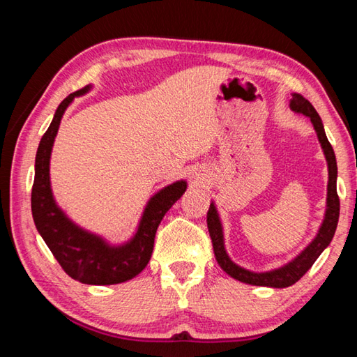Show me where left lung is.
<instances>
[{"label":"left lung","instance_id":"obj_1","mask_svg":"<svg viewBox=\"0 0 357 357\" xmlns=\"http://www.w3.org/2000/svg\"><path fill=\"white\" fill-rule=\"evenodd\" d=\"M290 107L298 112L304 113L305 116L312 119L314 126V130L317 133V138L321 141V146L324 149L325 158L328 162V198H327V211H325V219L321 225V230L317 233L314 241L310 244L304 252H302L294 261L290 264L284 265L278 270L267 271V273H253L245 268L239 267V265L233 264L230 257L227 256L224 248V236H222V227L221 221H219L218 211L213 206V202L210 204V208L207 211V227L211 238V244H213V252L216 256V261L227 275L231 278L241 280L250 285H261V287H273V288H284L290 287L298 282V280L305 275V273L312 268L314 261L319 257V255L328 247L333 236H335L337 221H339V210L340 202L336 190V178H337V165H336V156L330 141L327 139V135L324 132V124L321 116L317 115L316 109L308 100H305L301 93L291 95Z\"/></svg>","mask_w":357,"mask_h":357}]
</instances>
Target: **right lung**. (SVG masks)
Instances as JSON below:
<instances>
[{
  "instance_id": "1",
  "label": "right lung",
  "mask_w": 357,
  "mask_h": 357,
  "mask_svg": "<svg viewBox=\"0 0 357 357\" xmlns=\"http://www.w3.org/2000/svg\"><path fill=\"white\" fill-rule=\"evenodd\" d=\"M87 90L89 86L77 90L58 105L47 132L40 141L32 185V215L36 230L67 275L82 284L112 285L126 282L146 268L153 252L158 225L173 204L183 196L187 184L178 181L156 193L147 204L135 238L123 247H110L101 238L70 222L53 201L49 161L53 141L67 105L75 96L86 93Z\"/></svg>"
}]
</instances>
